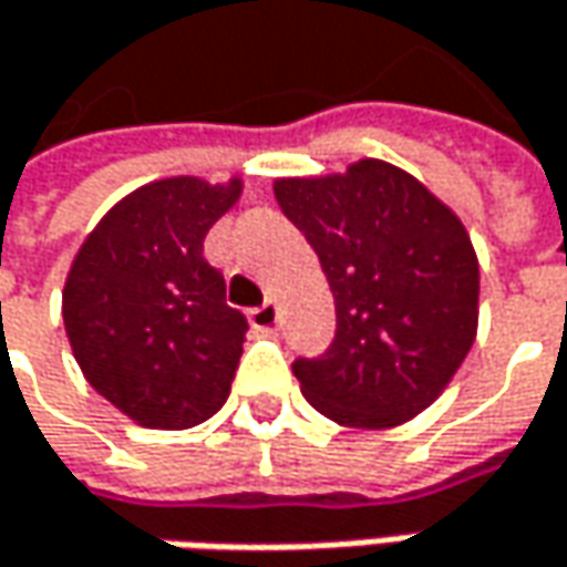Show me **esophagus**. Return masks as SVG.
I'll return each instance as SVG.
<instances>
[{
  "label": "esophagus",
  "mask_w": 567,
  "mask_h": 567,
  "mask_svg": "<svg viewBox=\"0 0 567 567\" xmlns=\"http://www.w3.org/2000/svg\"><path fill=\"white\" fill-rule=\"evenodd\" d=\"M249 321L255 331H274L277 328V306L274 302H261L249 312Z\"/></svg>",
  "instance_id": "1"
}]
</instances>
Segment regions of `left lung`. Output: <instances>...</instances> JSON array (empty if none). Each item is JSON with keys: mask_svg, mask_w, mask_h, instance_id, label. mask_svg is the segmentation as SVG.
Listing matches in <instances>:
<instances>
[{"mask_svg": "<svg viewBox=\"0 0 567 567\" xmlns=\"http://www.w3.org/2000/svg\"><path fill=\"white\" fill-rule=\"evenodd\" d=\"M274 195L316 249L338 312L331 347L293 362L306 401L357 429L413 420L476 338L480 265L464 224L384 161L277 179Z\"/></svg>", "mask_w": 567, "mask_h": 567, "instance_id": "obj_1", "label": "left lung"}]
</instances>
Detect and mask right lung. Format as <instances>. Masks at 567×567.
Returning <instances> with one entry per match:
<instances>
[{
    "label": "right lung",
    "instance_id": "add662e5",
    "mask_svg": "<svg viewBox=\"0 0 567 567\" xmlns=\"http://www.w3.org/2000/svg\"><path fill=\"white\" fill-rule=\"evenodd\" d=\"M239 192V179L151 183L125 195L72 261L62 321L78 365L138 425L188 429L229 398L249 321L227 306L205 236Z\"/></svg>",
    "mask_w": 567,
    "mask_h": 567
}]
</instances>
